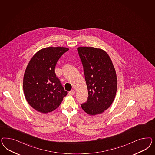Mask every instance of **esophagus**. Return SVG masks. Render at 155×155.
I'll return each mask as SVG.
<instances>
[{
    "label": "esophagus",
    "instance_id": "34e87169",
    "mask_svg": "<svg viewBox=\"0 0 155 155\" xmlns=\"http://www.w3.org/2000/svg\"><path fill=\"white\" fill-rule=\"evenodd\" d=\"M74 94H75V91L74 90H72L69 92V95H73Z\"/></svg>",
    "mask_w": 155,
    "mask_h": 155
}]
</instances>
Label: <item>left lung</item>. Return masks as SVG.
Returning a JSON list of instances; mask_svg holds the SVG:
<instances>
[{
    "label": "left lung",
    "instance_id": "1",
    "mask_svg": "<svg viewBox=\"0 0 155 155\" xmlns=\"http://www.w3.org/2000/svg\"><path fill=\"white\" fill-rule=\"evenodd\" d=\"M78 51L84 66L88 99L81 104L84 112L94 116L110 107L117 90L116 71L110 56L104 50L79 47Z\"/></svg>",
    "mask_w": 155,
    "mask_h": 155
}]
</instances>
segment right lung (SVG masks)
Segmentation results:
<instances>
[{"instance_id":"1","label":"right lung","mask_w":155,"mask_h":155,"mask_svg":"<svg viewBox=\"0 0 155 155\" xmlns=\"http://www.w3.org/2000/svg\"><path fill=\"white\" fill-rule=\"evenodd\" d=\"M66 47H47L31 58L24 73L23 91L28 104L38 112L55 110L68 94L57 78L54 69Z\"/></svg>"}]
</instances>
